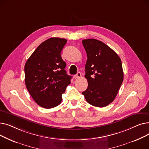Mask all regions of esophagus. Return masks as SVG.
Wrapping results in <instances>:
<instances>
[{
	"label": "esophagus",
	"instance_id": "1",
	"mask_svg": "<svg viewBox=\"0 0 149 149\" xmlns=\"http://www.w3.org/2000/svg\"><path fill=\"white\" fill-rule=\"evenodd\" d=\"M74 77L75 78V79H79V78L81 77V74L80 72H77V74L76 75H74Z\"/></svg>",
	"mask_w": 149,
	"mask_h": 149
}]
</instances>
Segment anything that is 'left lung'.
I'll return each instance as SVG.
<instances>
[{
	"label": "left lung",
	"instance_id": "1",
	"mask_svg": "<svg viewBox=\"0 0 149 149\" xmlns=\"http://www.w3.org/2000/svg\"><path fill=\"white\" fill-rule=\"evenodd\" d=\"M82 43L88 56L85 78L88 83L82 93L90 104L105 107L114 100L123 83L121 60L113 49L100 40L84 39Z\"/></svg>",
	"mask_w": 149,
	"mask_h": 149
}]
</instances>
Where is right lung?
Segmentation results:
<instances>
[{
	"instance_id": "add662e5",
	"label": "right lung",
	"mask_w": 149,
	"mask_h": 149,
	"mask_svg": "<svg viewBox=\"0 0 149 149\" xmlns=\"http://www.w3.org/2000/svg\"><path fill=\"white\" fill-rule=\"evenodd\" d=\"M67 40L52 37L39 45L25 65V84L40 106L51 109L59 105L72 76L65 70L61 52Z\"/></svg>"
}]
</instances>
